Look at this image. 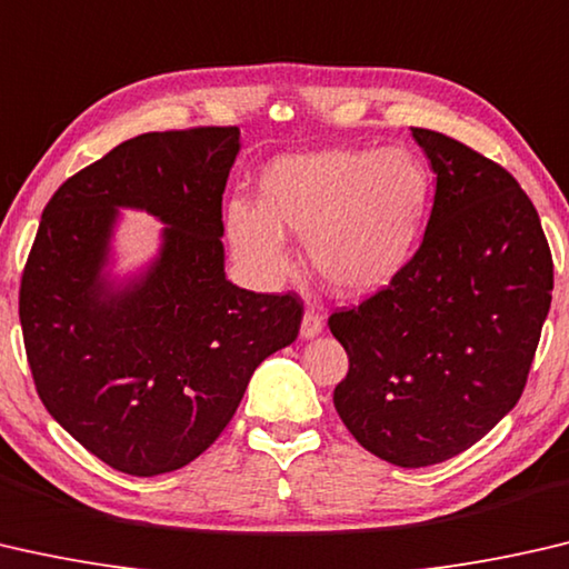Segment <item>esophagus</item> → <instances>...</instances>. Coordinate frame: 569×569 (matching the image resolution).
Here are the masks:
<instances>
[{"label": "esophagus", "instance_id": "1", "mask_svg": "<svg viewBox=\"0 0 569 569\" xmlns=\"http://www.w3.org/2000/svg\"><path fill=\"white\" fill-rule=\"evenodd\" d=\"M322 325H325L322 315H320L318 310H315V307H307L305 315H302L300 335H302L305 340H310V338H318V335L322 332Z\"/></svg>", "mask_w": 569, "mask_h": 569}]
</instances>
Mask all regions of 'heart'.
Wrapping results in <instances>:
<instances>
[{"mask_svg":"<svg viewBox=\"0 0 569 569\" xmlns=\"http://www.w3.org/2000/svg\"><path fill=\"white\" fill-rule=\"evenodd\" d=\"M431 207V173L406 148H328L279 156L259 176V203L231 201L227 234L251 274L290 272L284 231L335 292L383 290L411 262Z\"/></svg>","mask_w":569,"mask_h":569,"instance_id":"1","label":"heart"}]
</instances>
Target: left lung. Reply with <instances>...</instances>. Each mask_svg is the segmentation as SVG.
<instances>
[{
	"instance_id": "obj_1",
	"label": "left lung",
	"mask_w": 569,
	"mask_h": 569,
	"mask_svg": "<svg viewBox=\"0 0 569 569\" xmlns=\"http://www.w3.org/2000/svg\"><path fill=\"white\" fill-rule=\"evenodd\" d=\"M436 197L393 282L330 315L350 368L335 408L356 441L403 469L467 451L517 406L552 302V254L515 176L411 128Z\"/></svg>"
}]
</instances>
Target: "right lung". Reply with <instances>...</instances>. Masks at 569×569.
Returning <instances> with one entry per match:
<instances>
[{"label":"right lung","mask_w":569,"mask_h":569,"mask_svg":"<svg viewBox=\"0 0 569 569\" xmlns=\"http://www.w3.org/2000/svg\"><path fill=\"white\" fill-rule=\"evenodd\" d=\"M237 126L143 133L64 181L20 287L37 396L74 441L130 477L191 463L219 439L259 362L295 342L302 300L223 274L221 197ZM118 208L167 223L146 273L104 272Z\"/></svg>","instance_id":"1"}]
</instances>
